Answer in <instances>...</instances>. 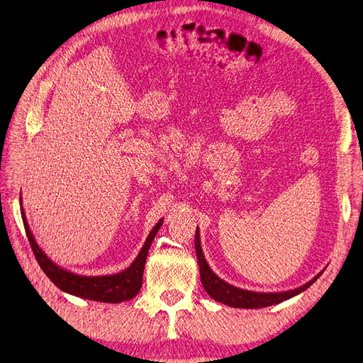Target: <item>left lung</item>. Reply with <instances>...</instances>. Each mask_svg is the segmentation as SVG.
Returning a JSON list of instances; mask_svg holds the SVG:
<instances>
[{
  "label": "left lung",
  "mask_w": 363,
  "mask_h": 363,
  "mask_svg": "<svg viewBox=\"0 0 363 363\" xmlns=\"http://www.w3.org/2000/svg\"><path fill=\"white\" fill-rule=\"evenodd\" d=\"M194 247H196V255H197V262H199V270H201V282L208 292V296L214 298L216 301L223 303V305H228L230 308H241V309H259V308H267V306H273L279 305L285 300H289L292 297L298 296L300 292L306 291L315 280H317L321 274L318 273L309 282L305 285H301L296 289H289V291H280V292H256V291H247V289H241L233 286L228 282H225L223 279H220L213 270L211 267L208 265L205 255L202 252V245H201V233H199V228H196V235H194Z\"/></svg>",
  "instance_id": "8db88e82"
}]
</instances>
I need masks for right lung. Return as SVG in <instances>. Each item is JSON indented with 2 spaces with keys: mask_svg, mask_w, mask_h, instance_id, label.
I'll return each instance as SVG.
<instances>
[{
  "mask_svg": "<svg viewBox=\"0 0 363 363\" xmlns=\"http://www.w3.org/2000/svg\"><path fill=\"white\" fill-rule=\"evenodd\" d=\"M19 201H22V199H19ZM21 216L22 221H24V228L31 245V250L34 256H36L40 268L45 272V274L50 277L51 282L62 291L67 292V294L102 303H122L126 300H131L138 294L143 282V272L147 252L150 249L152 241H154L157 235V232L162 226V220H158V223L154 226V229L149 232V235L143 244L142 250L137 255V258L133 261L130 267L125 268L123 272L105 276H81L52 262L48 256H46V253L39 247L36 238H34L33 232L28 226L24 209H21Z\"/></svg>",
  "mask_w": 363,
  "mask_h": 363,
  "instance_id": "obj_1",
  "label": "right lung"
}]
</instances>
